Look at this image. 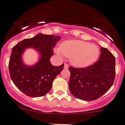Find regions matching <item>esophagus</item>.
<instances>
[{"instance_id": "1", "label": "esophagus", "mask_w": 125, "mask_h": 125, "mask_svg": "<svg viewBox=\"0 0 125 125\" xmlns=\"http://www.w3.org/2000/svg\"><path fill=\"white\" fill-rule=\"evenodd\" d=\"M69 68V66H68V65L66 63H65V64H64V68H65V69H67L68 68Z\"/></svg>"}]
</instances>
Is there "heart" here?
I'll return each instance as SVG.
<instances>
[{"label": "heart", "mask_w": 125, "mask_h": 125, "mask_svg": "<svg viewBox=\"0 0 125 125\" xmlns=\"http://www.w3.org/2000/svg\"><path fill=\"white\" fill-rule=\"evenodd\" d=\"M59 56L63 55L69 58L73 66L85 68L94 63L99 55L96 45L81 40H68L63 42L60 47L56 49Z\"/></svg>", "instance_id": "obj_1"}]
</instances>
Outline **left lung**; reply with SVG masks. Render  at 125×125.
<instances>
[{
  "instance_id": "1",
  "label": "left lung",
  "mask_w": 125,
  "mask_h": 125,
  "mask_svg": "<svg viewBox=\"0 0 125 125\" xmlns=\"http://www.w3.org/2000/svg\"><path fill=\"white\" fill-rule=\"evenodd\" d=\"M115 59L106 48L101 47L99 60L85 68L69 66V88L75 98L83 101H94L111 88L115 78Z\"/></svg>"
}]
</instances>
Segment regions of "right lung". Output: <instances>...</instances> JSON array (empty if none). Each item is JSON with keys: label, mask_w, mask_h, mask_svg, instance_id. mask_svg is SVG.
I'll return each instance as SVG.
<instances>
[{"label": "right lung", "mask_w": 125, "mask_h": 125, "mask_svg": "<svg viewBox=\"0 0 125 125\" xmlns=\"http://www.w3.org/2000/svg\"><path fill=\"white\" fill-rule=\"evenodd\" d=\"M60 39L59 36L39 33L20 41L12 48L9 62L10 78L25 94L36 98L51 90L52 81L64 66V64L53 66L50 60L53 54L52 48ZM29 48H33L40 54L39 60L32 66L25 65L22 59L23 52Z\"/></svg>", "instance_id": "right-lung-1"}]
</instances>
